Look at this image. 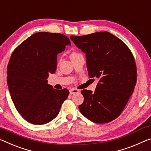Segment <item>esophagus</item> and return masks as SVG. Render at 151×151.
<instances>
[{"label": "esophagus", "mask_w": 151, "mask_h": 151, "mask_svg": "<svg viewBox=\"0 0 151 151\" xmlns=\"http://www.w3.org/2000/svg\"><path fill=\"white\" fill-rule=\"evenodd\" d=\"M69 91H70V94L73 95V94H75V93H79V90L76 89V88H71V89H70Z\"/></svg>", "instance_id": "34e87169"}]
</instances>
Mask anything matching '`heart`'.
<instances>
[{"instance_id":"obj_1","label":"heart","mask_w":151,"mask_h":151,"mask_svg":"<svg viewBox=\"0 0 151 151\" xmlns=\"http://www.w3.org/2000/svg\"><path fill=\"white\" fill-rule=\"evenodd\" d=\"M77 54H79L77 53V52H72V53L70 54V57L71 58V57H73V56H76V55H77Z\"/></svg>"}]
</instances>
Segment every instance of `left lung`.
I'll use <instances>...</instances> for the list:
<instances>
[{"label":"left lung","mask_w":151,"mask_h":151,"mask_svg":"<svg viewBox=\"0 0 151 151\" xmlns=\"http://www.w3.org/2000/svg\"><path fill=\"white\" fill-rule=\"evenodd\" d=\"M86 54L88 76L99 83L95 91L84 89L81 113L93 122H111L121 114L136 83V63L130 49L107 32L70 37Z\"/></svg>","instance_id":"obj_1"}]
</instances>
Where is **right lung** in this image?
I'll return each mask as SVG.
<instances>
[{
	"label": "right lung",
	"mask_w": 151,
	"mask_h": 151,
	"mask_svg": "<svg viewBox=\"0 0 151 151\" xmlns=\"http://www.w3.org/2000/svg\"><path fill=\"white\" fill-rule=\"evenodd\" d=\"M70 45L61 33L38 32L16 47L7 66V84L19 113L28 122L42 125L59 114L69 91L47 84L56 70L57 55Z\"/></svg>",
	"instance_id": "obj_1"
}]
</instances>
